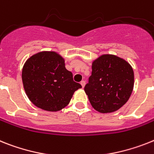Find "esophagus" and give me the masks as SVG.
Listing matches in <instances>:
<instances>
[{
  "mask_svg": "<svg viewBox=\"0 0 154 154\" xmlns=\"http://www.w3.org/2000/svg\"><path fill=\"white\" fill-rule=\"evenodd\" d=\"M81 86H82V88H85V81H81Z\"/></svg>",
  "mask_w": 154,
  "mask_h": 154,
  "instance_id": "esophagus-1",
  "label": "esophagus"
}]
</instances>
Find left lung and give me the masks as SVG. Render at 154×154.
Returning <instances> with one entry per match:
<instances>
[{
  "mask_svg": "<svg viewBox=\"0 0 154 154\" xmlns=\"http://www.w3.org/2000/svg\"><path fill=\"white\" fill-rule=\"evenodd\" d=\"M85 91L91 105L102 113L117 111L127 103L134 88L131 66L117 55L104 54L92 62Z\"/></svg>",
  "mask_w": 154,
  "mask_h": 154,
  "instance_id": "left-lung-1",
  "label": "left lung"
}]
</instances>
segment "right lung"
<instances>
[{
    "instance_id": "obj_1",
    "label": "right lung",
    "mask_w": 154,
    "mask_h": 154,
    "mask_svg": "<svg viewBox=\"0 0 154 154\" xmlns=\"http://www.w3.org/2000/svg\"><path fill=\"white\" fill-rule=\"evenodd\" d=\"M22 80L31 103L50 112L66 106L75 91L81 88L66 69L64 58L56 51H40L30 56L23 67Z\"/></svg>"
}]
</instances>
